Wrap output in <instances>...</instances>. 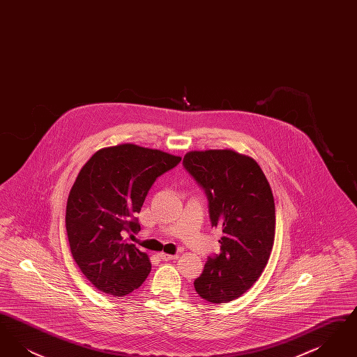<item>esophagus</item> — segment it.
<instances>
[{
	"instance_id": "esophagus-1",
	"label": "esophagus",
	"mask_w": 357,
	"mask_h": 357,
	"mask_svg": "<svg viewBox=\"0 0 357 357\" xmlns=\"http://www.w3.org/2000/svg\"><path fill=\"white\" fill-rule=\"evenodd\" d=\"M159 257L162 261H171V259H175L178 258L176 255H166V253H159Z\"/></svg>"
}]
</instances>
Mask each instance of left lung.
Returning a JSON list of instances; mask_svg holds the SVG:
<instances>
[{
  "mask_svg": "<svg viewBox=\"0 0 357 357\" xmlns=\"http://www.w3.org/2000/svg\"><path fill=\"white\" fill-rule=\"evenodd\" d=\"M183 167L207 197L211 226L222 230L221 252L207 258L194 288L208 303L233 301L271 257L275 208L269 182L255 159L231 150L191 151Z\"/></svg>",
  "mask_w": 357,
  "mask_h": 357,
  "instance_id": "obj_1",
  "label": "left lung"
}]
</instances>
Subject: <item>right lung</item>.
I'll return each mask as SVG.
<instances>
[{"label":"right lung","mask_w":357,"mask_h":357,"mask_svg":"<svg viewBox=\"0 0 357 357\" xmlns=\"http://www.w3.org/2000/svg\"><path fill=\"white\" fill-rule=\"evenodd\" d=\"M182 158L159 150L120 144L95 153L69 192L66 229L70 253L95 288L123 297L139 288L151 271L149 255L127 233H137L136 214L155 181Z\"/></svg>","instance_id":"obj_1"}]
</instances>
